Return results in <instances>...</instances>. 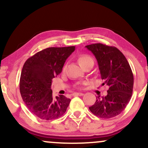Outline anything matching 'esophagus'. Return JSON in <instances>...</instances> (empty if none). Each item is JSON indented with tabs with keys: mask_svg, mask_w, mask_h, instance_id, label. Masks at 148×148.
<instances>
[{
	"mask_svg": "<svg viewBox=\"0 0 148 148\" xmlns=\"http://www.w3.org/2000/svg\"><path fill=\"white\" fill-rule=\"evenodd\" d=\"M73 96H83L84 95V93L82 92H74L72 94Z\"/></svg>",
	"mask_w": 148,
	"mask_h": 148,
	"instance_id": "1",
	"label": "esophagus"
}]
</instances>
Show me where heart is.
I'll use <instances>...</instances> for the list:
<instances>
[{"label": "heart", "instance_id": "heart-1", "mask_svg": "<svg viewBox=\"0 0 148 148\" xmlns=\"http://www.w3.org/2000/svg\"><path fill=\"white\" fill-rule=\"evenodd\" d=\"M79 62L80 65L84 68L85 66L88 65L89 64H94V61H93V59L88 55H81L80 56L79 59ZM65 69V67H64V69Z\"/></svg>", "mask_w": 148, "mask_h": 148}]
</instances>
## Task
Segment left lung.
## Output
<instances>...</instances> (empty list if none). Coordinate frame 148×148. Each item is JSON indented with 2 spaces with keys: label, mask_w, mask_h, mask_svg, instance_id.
<instances>
[{
  "label": "left lung",
  "mask_w": 148,
  "mask_h": 148,
  "mask_svg": "<svg viewBox=\"0 0 148 148\" xmlns=\"http://www.w3.org/2000/svg\"><path fill=\"white\" fill-rule=\"evenodd\" d=\"M86 47L95 56L101 79L108 86L106 95L97 97L90 111L101 118L117 116L125 109L133 92L134 76L130 64L116 47L101 43Z\"/></svg>",
  "instance_id": "8db88e82"
}]
</instances>
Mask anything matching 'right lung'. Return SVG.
I'll return each instance as SVG.
<instances>
[{
  "label": "right lung",
  "mask_w": 148,
  "mask_h": 148,
  "mask_svg": "<svg viewBox=\"0 0 148 148\" xmlns=\"http://www.w3.org/2000/svg\"><path fill=\"white\" fill-rule=\"evenodd\" d=\"M75 47H49L37 52L23 64L19 88L23 101L39 118L51 120L65 113L71 99L52 95L53 78L62 72L64 62Z\"/></svg>",
  "instance_id": "add662e5"
}]
</instances>
